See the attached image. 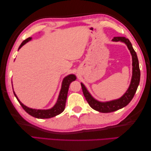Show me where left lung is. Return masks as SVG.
Masks as SVG:
<instances>
[{"instance_id":"obj_1","label":"left lung","mask_w":151,"mask_h":151,"mask_svg":"<svg viewBox=\"0 0 151 151\" xmlns=\"http://www.w3.org/2000/svg\"><path fill=\"white\" fill-rule=\"evenodd\" d=\"M112 41H121V42H123L127 45L128 49L130 50L131 55H132V76L129 89L125 92V93L119 99L107 102H100L96 100L89 93L85 86L81 83L83 93H84V97L86 101H88L89 105L93 110L101 112V113H110V112L115 111L129 104L136 93L140 81V70L138 59H137L136 52L134 50L129 40L124 37H114Z\"/></svg>"}]
</instances>
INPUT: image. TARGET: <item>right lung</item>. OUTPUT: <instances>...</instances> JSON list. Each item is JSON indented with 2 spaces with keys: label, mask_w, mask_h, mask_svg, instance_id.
Listing matches in <instances>:
<instances>
[{
  "label": "right lung",
  "mask_w": 151,
  "mask_h": 151,
  "mask_svg": "<svg viewBox=\"0 0 151 151\" xmlns=\"http://www.w3.org/2000/svg\"><path fill=\"white\" fill-rule=\"evenodd\" d=\"M31 40H32V37H28L27 40H25L22 41V43L21 44V45L19 47L18 50L20 49L25 43H27ZM76 79V76L75 75H73V74H71V75H69L68 76H65V77L63 78L62 84V88H61V90L60 92L58 98L56 103L52 108L48 109V110H37V109H33V108H28L25 105H24L19 100V99L17 98V95H16L14 91V93L15 96V97L17 98V101L21 105L22 108H23L28 114L38 119H49V118L55 117L56 115H59L62 113V112H63L65 107V102L67 100V93H68L69 85L70 83H71L73 81H75Z\"/></svg>",
  "instance_id": "right-lung-1"
}]
</instances>
